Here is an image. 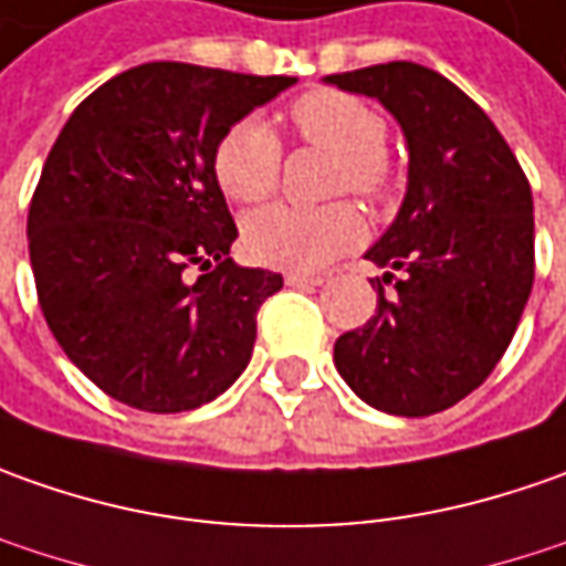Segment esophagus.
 <instances>
[{
	"instance_id": "34e87169",
	"label": "esophagus",
	"mask_w": 566,
	"mask_h": 566,
	"mask_svg": "<svg viewBox=\"0 0 566 566\" xmlns=\"http://www.w3.org/2000/svg\"><path fill=\"white\" fill-rule=\"evenodd\" d=\"M284 284L287 287H316V284H322V279L319 275H303V272H287Z\"/></svg>"
}]
</instances>
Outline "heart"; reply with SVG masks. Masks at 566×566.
Here are the masks:
<instances>
[{
  "label": "heart",
  "mask_w": 566,
  "mask_h": 566,
  "mask_svg": "<svg viewBox=\"0 0 566 566\" xmlns=\"http://www.w3.org/2000/svg\"><path fill=\"white\" fill-rule=\"evenodd\" d=\"M294 134L310 147L328 149V193H357L385 200L395 171L385 153L388 122L379 108L342 90L303 93L287 108ZM212 175L228 200L260 203L282 178V144L260 118H241L224 130L212 149ZM363 241L360 212L347 200L322 206L275 203L247 216V253L263 265L316 272Z\"/></svg>",
  "instance_id": "b5f03b06"
}]
</instances>
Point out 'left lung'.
I'll return each mask as SVG.
<instances>
[{"mask_svg":"<svg viewBox=\"0 0 566 566\" xmlns=\"http://www.w3.org/2000/svg\"><path fill=\"white\" fill-rule=\"evenodd\" d=\"M325 81L376 96L410 149L398 219L366 250L385 269L379 306L335 342V366L376 410L441 413L489 379L530 301L533 190L492 118L439 71L388 62Z\"/></svg>","mask_w":566,"mask_h":566,"instance_id":"obj_1","label":"left lung"}]
</instances>
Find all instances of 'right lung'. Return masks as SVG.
Segmentation results:
<instances>
[{
  "label": "right lung",
  "instance_id": "1",
  "mask_svg": "<svg viewBox=\"0 0 566 566\" xmlns=\"http://www.w3.org/2000/svg\"><path fill=\"white\" fill-rule=\"evenodd\" d=\"M291 84L147 62L93 90L52 144L28 212L36 301L108 398L181 413L247 369L256 313L284 282L228 256L238 224L212 149Z\"/></svg>",
  "mask_w": 566,
  "mask_h": 566
}]
</instances>
